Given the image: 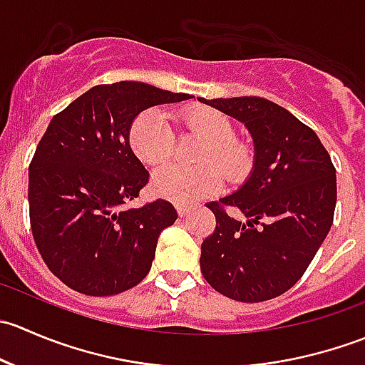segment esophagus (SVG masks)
Segmentation results:
<instances>
[{"mask_svg": "<svg viewBox=\"0 0 365 365\" xmlns=\"http://www.w3.org/2000/svg\"><path fill=\"white\" fill-rule=\"evenodd\" d=\"M176 212H178L180 217H187L190 213V206L187 205H176Z\"/></svg>", "mask_w": 365, "mask_h": 365, "instance_id": "1", "label": "esophagus"}]
</instances>
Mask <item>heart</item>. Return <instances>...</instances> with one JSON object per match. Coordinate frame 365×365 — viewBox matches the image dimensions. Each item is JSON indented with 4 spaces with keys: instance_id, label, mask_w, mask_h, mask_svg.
Listing matches in <instances>:
<instances>
[{
    "instance_id": "heart-1",
    "label": "heart",
    "mask_w": 365,
    "mask_h": 365,
    "mask_svg": "<svg viewBox=\"0 0 365 365\" xmlns=\"http://www.w3.org/2000/svg\"><path fill=\"white\" fill-rule=\"evenodd\" d=\"M178 120L187 130L196 132L206 139L201 152V162L210 164L200 168L165 165L155 171L152 178V190L164 200L175 203H194L203 197L213 196L224 185V175L233 183L244 182L254 165V150L244 139L235 135V123L227 114L219 109L197 106L178 113ZM132 150L146 165L164 164L175 152L176 135L173 132L168 114L160 108L146 109L132 121L128 134ZM217 163L223 169L213 166Z\"/></svg>"
}]
</instances>
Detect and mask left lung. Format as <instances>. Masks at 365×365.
<instances>
[{
  "instance_id": "8db88e82",
  "label": "left lung",
  "mask_w": 365,
  "mask_h": 365,
  "mask_svg": "<svg viewBox=\"0 0 365 365\" xmlns=\"http://www.w3.org/2000/svg\"><path fill=\"white\" fill-rule=\"evenodd\" d=\"M242 121L254 141V168L231 196L208 203L217 220L201 244L210 286L238 302H264L304 275L334 222L336 168L316 132L261 97L200 98ZM240 209L247 223L233 220Z\"/></svg>"
}]
</instances>
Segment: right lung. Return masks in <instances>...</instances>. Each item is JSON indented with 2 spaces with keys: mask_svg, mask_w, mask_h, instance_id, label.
I'll return each instance as SVG.
<instances>
[{
  "mask_svg": "<svg viewBox=\"0 0 365 365\" xmlns=\"http://www.w3.org/2000/svg\"><path fill=\"white\" fill-rule=\"evenodd\" d=\"M189 98L120 81L93 86L51 120L29 164V224L42 259L68 288L109 297L146 277L178 213L165 200L123 208L150 176L128 134L145 109Z\"/></svg>",
  "mask_w": 365,
  "mask_h": 365,
  "instance_id": "add662e5",
  "label": "right lung"
}]
</instances>
